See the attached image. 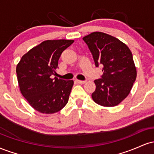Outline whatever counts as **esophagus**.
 Listing matches in <instances>:
<instances>
[{"label":"esophagus","instance_id":"esophagus-1","mask_svg":"<svg viewBox=\"0 0 154 154\" xmlns=\"http://www.w3.org/2000/svg\"><path fill=\"white\" fill-rule=\"evenodd\" d=\"M76 82L79 83V84H83V83H85L86 82L85 80H79V79H76Z\"/></svg>","mask_w":154,"mask_h":154}]
</instances>
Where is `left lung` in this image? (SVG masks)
<instances>
[{
	"label": "left lung",
	"instance_id": "left-lung-1",
	"mask_svg": "<svg viewBox=\"0 0 154 154\" xmlns=\"http://www.w3.org/2000/svg\"><path fill=\"white\" fill-rule=\"evenodd\" d=\"M82 39L93 55L95 66H103V75L94 81L96 88L92 98L103 106H115L129 95L136 79L131 51L119 39L100 32Z\"/></svg>",
	"mask_w": 154,
	"mask_h": 154
}]
</instances>
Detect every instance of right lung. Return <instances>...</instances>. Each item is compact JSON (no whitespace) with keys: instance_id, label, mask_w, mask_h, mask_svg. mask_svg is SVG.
Instances as JSON below:
<instances>
[{"instance_id":"add662e5","label":"right lung","mask_w":154,"mask_h":154,"mask_svg":"<svg viewBox=\"0 0 154 154\" xmlns=\"http://www.w3.org/2000/svg\"><path fill=\"white\" fill-rule=\"evenodd\" d=\"M74 40H45L28 51L17 66L19 88L23 96L35 110L54 114L66 105L73 80L58 79V62L65 49Z\"/></svg>"}]
</instances>
